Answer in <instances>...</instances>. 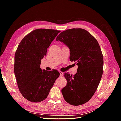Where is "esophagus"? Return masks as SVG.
I'll list each match as a JSON object with an SVG mask.
<instances>
[{
	"label": "esophagus",
	"instance_id": "esophagus-1",
	"mask_svg": "<svg viewBox=\"0 0 121 121\" xmlns=\"http://www.w3.org/2000/svg\"><path fill=\"white\" fill-rule=\"evenodd\" d=\"M59 73H60V76H62L63 75L64 73L60 71V72H59Z\"/></svg>",
	"mask_w": 121,
	"mask_h": 121
}]
</instances>
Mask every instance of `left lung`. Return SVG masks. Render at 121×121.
I'll return each instance as SVG.
<instances>
[{
  "label": "left lung",
  "instance_id": "obj_1",
  "mask_svg": "<svg viewBox=\"0 0 121 121\" xmlns=\"http://www.w3.org/2000/svg\"><path fill=\"white\" fill-rule=\"evenodd\" d=\"M56 40L70 49V60L78 65L74 76L65 73L67 83L61 90L64 99L73 106L85 104L96 91L103 73L104 58L99 43L93 36L82 29L65 30Z\"/></svg>",
  "mask_w": 121,
  "mask_h": 121
}]
</instances>
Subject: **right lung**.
<instances>
[{"instance_id":"add662e5","label":"right lung","mask_w":121,"mask_h":121,"mask_svg":"<svg viewBox=\"0 0 121 121\" xmlns=\"http://www.w3.org/2000/svg\"><path fill=\"white\" fill-rule=\"evenodd\" d=\"M60 30L37 29L20 43L14 56V72L19 91L25 99L39 102L47 97L60 73L40 68L41 60Z\"/></svg>"}]
</instances>
